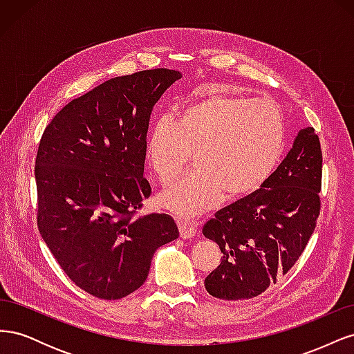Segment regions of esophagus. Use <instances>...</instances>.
<instances>
[{"label":"esophagus","instance_id":"obj_1","mask_svg":"<svg viewBox=\"0 0 354 354\" xmlns=\"http://www.w3.org/2000/svg\"><path fill=\"white\" fill-rule=\"evenodd\" d=\"M178 230H180V236L183 239L192 238L196 234V224H195V221L178 220Z\"/></svg>","mask_w":354,"mask_h":354}]
</instances>
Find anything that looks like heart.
Returning a JSON list of instances; mask_svg holds the SVG:
<instances>
[{
    "label": "heart",
    "instance_id": "obj_1",
    "mask_svg": "<svg viewBox=\"0 0 354 354\" xmlns=\"http://www.w3.org/2000/svg\"><path fill=\"white\" fill-rule=\"evenodd\" d=\"M285 120L272 100L205 91L149 134L146 155L162 185L185 173L195 155L196 171L160 195L181 217L227 199L248 196L273 174L285 151Z\"/></svg>",
    "mask_w": 354,
    "mask_h": 354
}]
</instances>
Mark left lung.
<instances>
[{
  "label": "left lung",
  "instance_id": "obj_1",
  "mask_svg": "<svg viewBox=\"0 0 354 354\" xmlns=\"http://www.w3.org/2000/svg\"><path fill=\"white\" fill-rule=\"evenodd\" d=\"M320 187L322 149L315 128L307 127L259 190L203 224V236L223 255L205 277L207 291L221 299H248L291 270L315 232Z\"/></svg>",
  "mask_w": 354,
  "mask_h": 354
}]
</instances>
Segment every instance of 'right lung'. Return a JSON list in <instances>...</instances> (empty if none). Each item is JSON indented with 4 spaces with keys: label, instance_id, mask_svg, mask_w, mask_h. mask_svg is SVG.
Returning <instances> with one entry per match:
<instances>
[{
    "label": "right lung",
    "instance_id": "right-lung-1",
    "mask_svg": "<svg viewBox=\"0 0 354 354\" xmlns=\"http://www.w3.org/2000/svg\"><path fill=\"white\" fill-rule=\"evenodd\" d=\"M178 71L149 69L106 81L63 108L35 159L37 223L69 279L97 298L140 288L155 251L178 238L173 217H136L152 195L145 178L153 106Z\"/></svg>",
    "mask_w": 354,
    "mask_h": 354
}]
</instances>
